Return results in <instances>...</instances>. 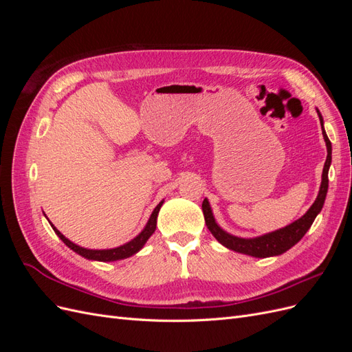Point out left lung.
<instances>
[{
    "mask_svg": "<svg viewBox=\"0 0 352 352\" xmlns=\"http://www.w3.org/2000/svg\"><path fill=\"white\" fill-rule=\"evenodd\" d=\"M318 114V119H320L322 124V133H323V140L326 142L327 148V157L324 162L323 167V173H322V184L320 189H318V195L316 201L313 202V206L308 208V211L302 217L295 220L291 225H287L282 229H278L274 232H269L265 235L261 236H255V238H239L235 235H230L226 230H223L214 219V214H212V210L210 207V202L206 198L202 201V212H204V219H206V225L208 230L211 232V235L214 236L223 247H226L235 252H241L245 255H251V257L255 258H265V257H274V255H280L286 252L287 250H291L295 243L301 241V238L305 235L307 230L311 228L314 219L317 217L318 212L322 211L326 194H327V188H329V167L330 163H332V144H330L329 138L324 131V122L320 111L316 110Z\"/></svg>",
    "mask_w": 352,
    "mask_h": 352,
    "instance_id": "obj_1",
    "label": "left lung"
}]
</instances>
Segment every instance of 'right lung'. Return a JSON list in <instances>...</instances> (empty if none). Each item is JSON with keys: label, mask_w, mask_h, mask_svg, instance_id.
Listing matches in <instances>:
<instances>
[{"label": "right lung", "mask_w": 352, "mask_h": 352, "mask_svg": "<svg viewBox=\"0 0 352 352\" xmlns=\"http://www.w3.org/2000/svg\"><path fill=\"white\" fill-rule=\"evenodd\" d=\"M163 202H164V199L158 202V206H157V207L154 208V211L151 212L150 219H148L145 228H144L140 233H138V235H136L132 241L120 245V247L110 248V250H89V248H83V247H80V245L74 243V242H72L70 239H67L54 225H52V223H51L50 220H48V221H50L51 228L54 229V232L57 233V236H58L63 242H65L70 250H73L76 254L82 255L83 258L92 260V261H104V263H105V261H117V260H123V258H127V257H132L133 254H136L138 251H141V250L144 248V245L146 243V241L150 239V236L155 232V228H157V216H158L160 208H162V206H163ZM44 216H45V214H44ZM45 217H47V216H45ZM47 219H48V217H47Z\"/></svg>", "instance_id": "right-lung-1"}]
</instances>
